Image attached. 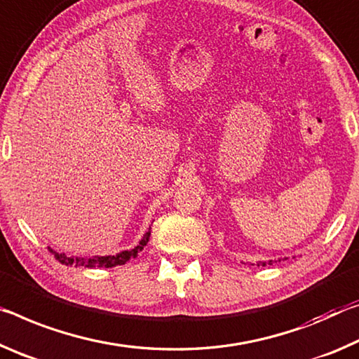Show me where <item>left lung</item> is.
I'll return each instance as SVG.
<instances>
[{
    "mask_svg": "<svg viewBox=\"0 0 359 359\" xmlns=\"http://www.w3.org/2000/svg\"><path fill=\"white\" fill-rule=\"evenodd\" d=\"M275 261H269V262H257V266H267V264H270V266H272Z\"/></svg>",
    "mask_w": 359,
    "mask_h": 359,
    "instance_id": "obj_1",
    "label": "left lung"
}]
</instances>
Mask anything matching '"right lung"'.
<instances>
[{
  "instance_id": "add662e5",
  "label": "right lung",
  "mask_w": 359,
  "mask_h": 359,
  "mask_svg": "<svg viewBox=\"0 0 359 359\" xmlns=\"http://www.w3.org/2000/svg\"><path fill=\"white\" fill-rule=\"evenodd\" d=\"M151 237V227L146 231V233L143 235V238L140 240V243L135 246L132 250H126L117 252V255H111V256H93V257H74V256H67L65 252H57L54 250L49 251L52 255L55 256V259L58 262L65 264V266H74V267H116V266H122V264L128 262L133 257L138 256L140 251H143V248L146 246V243L149 242Z\"/></svg>"
}]
</instances>
